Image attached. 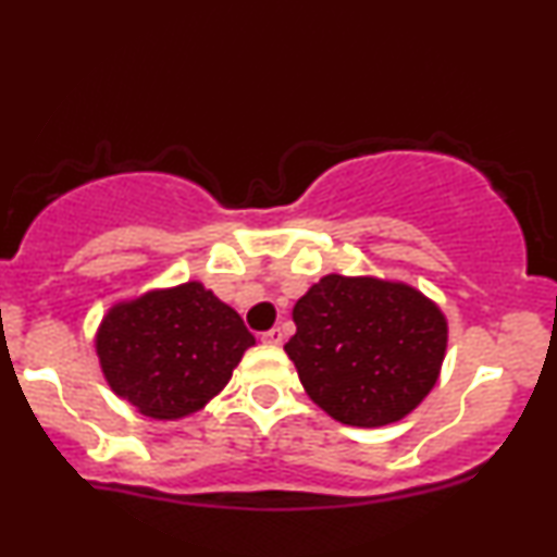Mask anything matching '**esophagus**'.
I'll return each mask as SVG.
<instances>
[{
    "instance_id": "obj_1",
    "label": "esophagus",
    "mask_w": 557,
    "mask_h": 557,
    "mask_svg": "<svg viewBox=\"0 0 557 557\" xmlns=\"http://www.w3.org/2000/svg\"><path fill=\"white\" fill-rule=\"evenodd\" d=\"M283 339H285V334H283V330H277V326H274V330H270V332L261 334V343L272 345V347L283 345Z\"/></svg>"
}]
</instances>
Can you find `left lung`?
Listing matches in <instances>:
<instances>
[{"label": "left lung", "mask_w": 557, "mask_h": 557, "mask_svg": "<svg viewBox=\"0 0 557 557\" xmlns=\"http://www.w3.org/2000/svg\"><path fill=\"white\" fill-rule=\"evenodd\" d=\"M293 321L287 358L308 397L345 425L397 423L441 376L446 313L399 280L324 274L293 306Z\"/></svg>", "instance_id": "8db88e82"}]
</instances>
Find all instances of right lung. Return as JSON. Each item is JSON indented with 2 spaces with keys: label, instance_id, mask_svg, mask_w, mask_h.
Returning a JSON list of instances; mask_svg holds the SVG:
<instances>
[{
  "label": "right lung",
  "instance_id": "add662e5",
  "mask_svg": "<svg viewBox=\"0 0 557 557\" xmlns=\"http://www.w3.org/2000/svg\"><path fill=\"white\" fill-rule=\"evenodd\" d=\"M106 384L150 420H184L205 410L257 345L236 308L189 280L116 300L96 330Z\"/></svg>",
  "mask_w": 557,
  "mask_h": 557
}]
</instances>
